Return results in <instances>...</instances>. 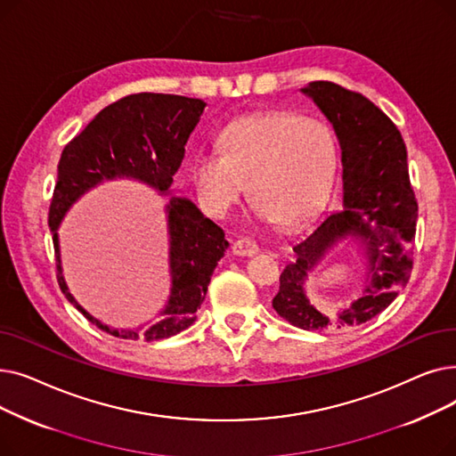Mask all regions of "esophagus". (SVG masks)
<instances>
[{"mask_svg":"<svg viewBox=\"0 0 456 456\" xmlns=\"http://www.w3.org/2000/svg\"><path fill=\"white\" fill-rule=\"evenodd\" d=\"M258 253V246L249 238H240L232 244V255L236 256H253Z\"/></svg>","mask_w":456,"mask_h":456,"instance_id":"esophagus-1","label":"esophagus"}]
</instances>
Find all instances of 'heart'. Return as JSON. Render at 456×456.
<instances>
[{
  "mask_svg": "<svg viewBox=\"0 0 456 456\" xmlns=\"http://www.w3.org/2000/svg\"><path fill=\"white\" fill-rule=\"evenodd\" d=\"M338 164V143L316 118L270 112L231 122L218 136V155L200 153L190 175L212 214L249 200L265 218L290 227L325 200Z\"/></svg>",
  "mask_w": 456,
  "mask_h": 456,
  "instance_id": "obj_1",
  "label": "heart"
}]
</instances>
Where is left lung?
Returning <instances> with one entry per match:
<instances>
[{
  "mask_svg": "<svg viewBox=\"0 0 456 456\" xmlns=\"http://www.w3.org/2000/svg\"><path fill=\"white\" fill-rule=\"evenodd\" d=\"M301 92L314 100L340 140L346 208L322 216L297 238L273 308L303 330H347L380 314L409 282L418 201L403 136L385 112L366 95L330 81L308 83ZM346 235L367 248L369 284L356 300L327 314L309 305L302 282Z\"/></svg>",
  "mask_w": 456,
  "mask_h": 456,
  "instance_id": "8db88e82",
  "label": "left lung"
}]
</instances>
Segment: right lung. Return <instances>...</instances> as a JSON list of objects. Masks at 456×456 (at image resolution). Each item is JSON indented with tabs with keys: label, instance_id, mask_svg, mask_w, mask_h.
<instances>
[{
	"label": "right lung",
	"instance_id": "add662e5",
	"mask_svg": "<svg viewBox=\"0 0 456 456\" xmlns=\"http://www.w3.org/2000/svg\"><path fill=\"white\" fill-rule=\"evenodd\" d=\"M205 102L174 94L140 92L105 107L62 150L50 205L57 281L62 294L102 330L122 340L155 342L170 338L196 322L207 286L229 242L225 232L186 198L166 207L170 232L172 294L159 322L140 329H112L92 318L68 292L61 270L57 229L68 208L86 190L105 179L133 177L166 194L184 157L190 133L200 122Z\"/></svg>",
	"mask_w": 456,
	"mask_h": 456
}]
</instances>
